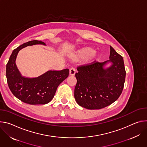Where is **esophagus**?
Here are the masks:
<instances>
[{"label":"esophagus","mask_w":147,"mask_h":147,"mask_svg":"<svg viewBox=\"0 0 147 147\" xmlns=\"http://www.w3.org/2000/svg\"><path fill=\"white\" fill-rule=\"evenodd\" d=\"M75 73H76V71H75V69L74 68H72L70 69V70H69V75L74 76Z\"/></svg>","instance_id":"obj_1"}]
</instances>
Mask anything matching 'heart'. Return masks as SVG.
Listing matches in <instances>:
<instances>
[{"label": "heart", "mask_w": 147, "mask_h": 147, "mask_svg": "<svg viewBox=\"0 0 147 147\" xmlns=\"http://www.w3.org/2000/svg\"><path fill=\"white\" fill-rule=\"evenodd\" d=\"M88 57V63H92L97 59L98 55L93 48L86 47L79 50L75 56L76 58H84Z\"/></svg>", "instance_id": "heart-1"}]
</instances>
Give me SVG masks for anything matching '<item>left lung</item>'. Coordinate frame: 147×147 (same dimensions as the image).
Returning <instances> with one entry per match:
<instances>
[{"instance_id":"8db88e82","label":"left lung","mask_w":147,"mask_h":147,"mask_svg":"<svg viewBox=\"0 0 147 147\" xmlns=\"http://www.w3.org/2000/svg\"><path fill=\"white\" fill-rule=\"evenodd\" d=\"M109 59L78 67L74 97L79 106L100 109L115 102L121 94L126 74L123 58L110 46ZM109 63L111 66L105 68Z\"/></svg>"}]
</instances>
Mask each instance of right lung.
Segmentation results:
<instances>
[{
  "label": "right lung",
  "mask_w": 147,
  "mask_h": 147,
  "mask_svg": "<svg viewBox=\"0 0 147 147\" xmlns=\"http://www.w3.org/2000/svg\"><path fill=\"white\" fill-rule=\"evenodd\" d=\"M41 44V41L33 40L24 43L13 51L6 65V78L9 88L13 95L24 103L30 105H45L50 102L59 85L67 78L69 69L48 71L36 78L22 75L16 64L18 54L27 46Z\"/></svg>",
  "instance_id": "right-lung-1"
}]
</instances>
